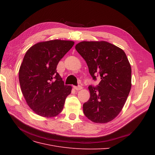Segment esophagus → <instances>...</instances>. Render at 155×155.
Instances as JSON below:
<instances>
[{"label": "esophagus", "instance_id": "esophagus-1", "mask_svg": "<svg viewBox=\"0 0 155 155\" xmlns=\"http://www.w3.org/2000/svg\"><path fill=\"white\" fill-rule=\"evenodd\" d=\"M74 88L75 90H76V91H79V90H81V89H82V87L80 86V85H79V86H74Z\"/></svg>", "mask_w": 155, "mask_h": 155}]
</instances>
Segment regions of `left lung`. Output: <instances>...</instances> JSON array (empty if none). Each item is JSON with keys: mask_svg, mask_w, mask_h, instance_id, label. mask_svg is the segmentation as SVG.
Segmentation results:
<instances>
[{"mask_svg": "<svg viewBox=\"0 0 155 155\" xmlns=\"http://www.w3.org/2000/svg\"><path fill=\"white\" fill-rule=\"evenodd\" d=\"M76 49L85 60L96 87L90 85L91 96L83 105L84 114L94 123L114 120L124 107L131 88V67L124 51L106 41H82Z\"/></svg>", "mask_w": 155, "mask_h": 155, "instance_id": "left-lung-1", "label": "left lung"}]
</instances>
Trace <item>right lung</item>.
<instances>
[{
  "label": "right lung",
  "mask_w": 155,
  "mask_h": 155,
  "mask_svg": "<svg viewBox=\"0 0 155 155\" xmlns=\"http://www.w3.org/2000/svg\"><path fill=\"white\" fill-rule=\"evenodd\" d=\"M74 45L72 41L51 40L37 43L26 51L18 79L27 104L37 114L52 118L62 111L72 87L64 85L56 68Z\"/></svg>",
  "instance_id": "add662e5"
}]
</instances>
